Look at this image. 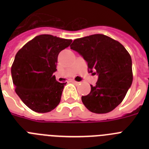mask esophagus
<instances>
[{
    "mask_svg": "<svg viewBox=\"0 0 149 149\" xmlns=\"http://www.w3.org/2000/svg\"><path fill=\"white\" fill-rule=\"evenodd\" d=\"M71 82L73 83V84H80V83L77 82V81H75L74 80H71Z\"/></svg>",
    "mask_w": 149,
    "mask_h": 149,
    "instance_id": "obj_1",
    "label": "esophagus"
}]
</instances>
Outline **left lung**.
<instances>
[{
  "instance_id": "8db88e82",
  "label": "left lung",
  "mask_w": 149,
  "mask_h": 149,
  "mask_svg": "<svg viewBox=\"0 0 149 149\" xmlns=\"http://www.w3.org/2000/svg\"><path fill=\"white\" fill-rule=\"evenodd\" d=\"M71 49L87 63L89 72L97 74L95 86L81 100L89 111L107 113L123 101L133 81L131 57L121 43L103 34L74 39Z\"/></svg>"
}]
</instances>
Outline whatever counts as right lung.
<instances>
[{
  "label": "right lung",
  "instance_id": "add662e5",
  "mask_svg": "<svg viewBox=\"0 0 149 149\" xmlns=\"http://www.w3.org/2000/svg\"><path fill=\"white\" fill-rule=\"evenodd\" d=\"M72 39L48 34L36 36L17 52L11 68L15 93L24 104L37 113L51 111L60 103L66 83H59L56 71L60 52Z\"/></svg>",
  "mask_w": 149,
  "mask_h": 149
}]
</instances>
